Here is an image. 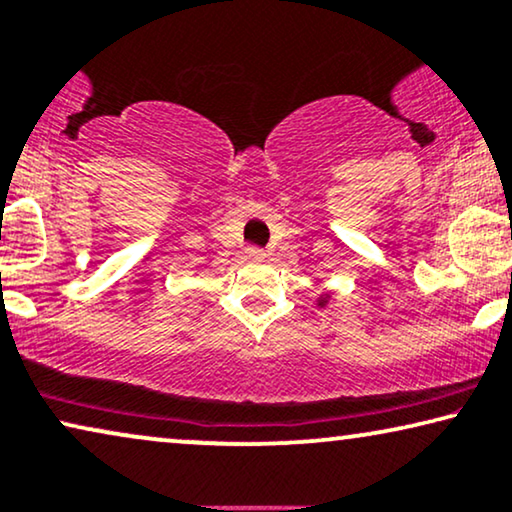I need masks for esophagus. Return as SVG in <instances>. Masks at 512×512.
I'll return each mask as SVG.
<instances>
[{"label": "esophagus", "mask_w": 512, "mask_h": 512, "mask_svg": "<svg viewBox=\"0 0 512 512\" xmlns=\"http://www.w3.org/2000/svg\"><path fill=\"white\" fill-rule=\"evenodd\" d=\"M246 257L248 259H264L266 257V250L264 248H257V246H250L246 250Z\"/></svg>", "instance_id": "1"}]
</instances>
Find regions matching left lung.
<instances>
[{
  "instance_id": "left-lung-1",
  "label": "left lung",
  "mask_w": 512,
  "mask_h": 512,
  "mask_svg": "<svg viewBox=\"0 0 512 512\" xmlns=\"http://www.w3.org/2000/svg\"><path fill=\"white\" fill-rule=\"evenodd\" d=\"M327 304V299H320V306H325Z\"/></svg>"
}]
</instances>
